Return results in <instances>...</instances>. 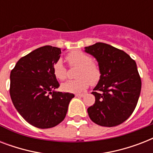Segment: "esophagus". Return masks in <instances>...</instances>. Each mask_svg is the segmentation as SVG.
<instances>
[{"label":"esophagus","mask_w":153,"mask_h":153,"mask_svg":"<svg viewBox=\"0 0 153 153\" xmlns=\"http://www.w3.org/2000/svg\"><path fill=\"white\" fill-rule=\"evenodd\" d=\"M84 96H85V94H75V97H78V98H82V97H84Z\"/></svg>","instance_id":"esophagus-1"}]
</instances>
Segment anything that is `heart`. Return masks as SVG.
Wrapping results in <instances>:
<instances>
[{
  "instance_id": "obj_1",
  "label": "heart",
  "mask_w": 153,
  "mask_h": 153,
  "mask_svg": "<svg viewBox=\"0 0 153 153\" xmlns=\"http://www.w3.org/2000/svg\"><path fill=\"white\" fill-rule=\"evenodd\" d=\"M71 67H78L77 79L68 80L62 84V91L68 93H82L88 88L90 84L95 85L100 81L102 71L100 67L92 61V58L80 51H72L66 57ZM53 74L59 80L67 79V70L61 60H58L52 66Z\"/></svg>"
}]
</instances>
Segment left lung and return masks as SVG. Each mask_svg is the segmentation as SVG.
<instances>
[{
  "mask_svg": "<svg viewBox=\"0 0 153 153\" xmlns=\"http://www.w3.org/2000/svg\"><path fill=\"white\" fill-rule=\"evenodd\" d=\"M98 62L102 77L94 89L95 102L87 109L91 121L113 127L123 123L134 111L141 90L135 60L122 50L104 43L85 48Z\"/></svg>",
  "mask_w": 153,
  "mask_h": 153,
  "instance_id": "left-lung-1",
  "label": "left lung"
}]
</instances>
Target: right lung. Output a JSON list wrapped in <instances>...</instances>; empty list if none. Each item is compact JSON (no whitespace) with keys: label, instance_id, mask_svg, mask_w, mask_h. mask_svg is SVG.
Listing matches in <instances>:
<instances>
[{"label":"right lung","instance_id":"1","mask_svg":"<svg viewBox=\"0 0 153 153\" xmlns=\"http://www.w3.org/2000/svg\"><path fill=\"white\" fill-rule=\"evenodd\" d=\"M61 50L41 47L18 60L10 73L9 93L18 113L39 128L55 127L64 120L73 94L54 91L59 83L52 66Z\"/></svg>","mask_w":153,"mask_h":153}]
</instances>
